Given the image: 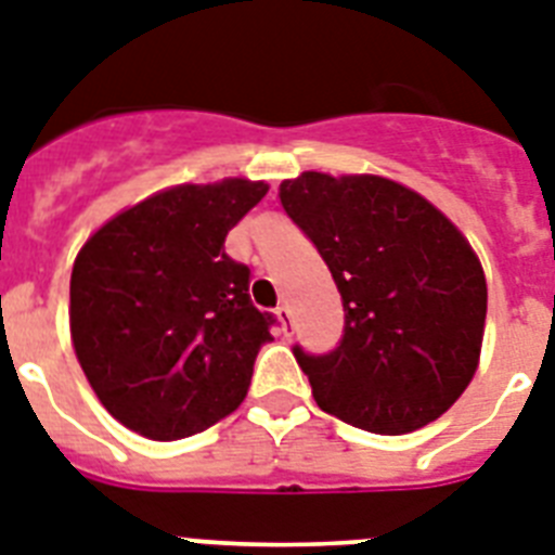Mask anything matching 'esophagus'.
<instances>
[{"mask_svg":"<svg viewBox=\"0 0 555 555\" xmlns=\"http://www.w3.org/2000/svg\"><path fill=\"white\" fill-rule=\"evenodd\" d=\"M276 317L282 322V331L291 333L293 331V313H291V305H279L276 308Z\"/></svg>","mask_w":555,"mask_h":555,"instance_id":"34e87169","label":"esophagus"}]
</instances>
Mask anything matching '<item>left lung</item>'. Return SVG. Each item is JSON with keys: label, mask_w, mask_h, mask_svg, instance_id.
I'll use <instances>...</instances> for the list:
<instances>
[{"label": "left lung", "mask_w": 555, "mask_h": 555, "mask_svg": "<svg viewBox=\"0 0 555 555\" xmlns=\"http://www.w3.org/2000/svg\"><path fill=\"white\" fill-rule=\"evenodd\" d=\"M279 199L339 287L345 336L296 362L341 422L402 436L439 418L476 376L488 282L467 236L422 193L376 173L305 170Z\"/></svg>", "instance_id": "obj_1"}]
</instances>
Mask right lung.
Here are the masks:
<instances>
[{
  "label": "right lung",
  "mask_w": 555,
  "mask_h": 555,
  "mask_svg": "<svg viewBox=\"0 0 555 555\" xmlns=\"http://www.w3.org/2000/svg\"><path fill=\"white\" fill-rule=\"evenodd\" d=\"M268 182L173 184L111 216L70 273V341L102 408L153 441L202 434L242 404L273 319L224 236Z\"/></svg>",
  "instance_id": "right-lung-1"
}]
</instances>
